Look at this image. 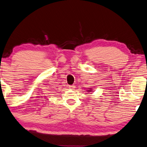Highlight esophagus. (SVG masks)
Segmentation results:
<instances>
[{
  "label": "esophagus",
  "instance_id": "esophagus-1",
  "mask_svg": "<svg viewBox=\"0 0 147 147\" xmlns=\"http://www.w3.org/2000/svg\"><path fill=\"white\" fill-rule=\"evenodd\" d=\"M69 88H71V89H74V88H76V87H75V85H69Z\"/></svg>",
  "mask_w": 147,
  "mask_h": 147
}]
</instances>
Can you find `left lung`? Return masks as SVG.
<instances>
[{"label":"left lung","mask_w":147,"mask_h":147,"mask_svg":"<svg viewBox=\"0 0 147 147\" xmlns=\"http://www.w3.org/2000/svg\"><path fill=\"white\" fill-rule=\"evenodd\" d=\"M88 89H91V88H88ZM88 92H91V90H90V91H88Z\"/></svg>","instance_id":"left-lung-1"}]
</instances>
